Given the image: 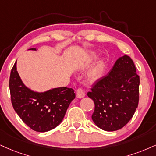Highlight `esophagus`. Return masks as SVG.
Segmentation results:
<instances>
[{
  "label": "esophagus",
  "mask_w": 156,
  "mask_h": 156,
  "mask_svg": "<svg viewBox=\"0 0 156 156\" xmlns=\"http://www.w3.org/2000/svg\"><path fill=\"white\" fill-rule=\"evenodd\" d=\"M76 97L78 98H83V97H85V92L83 89H78L76 91Z\"/></svg>",
  "instance_id": "esophagus-1"
}]
</instances>
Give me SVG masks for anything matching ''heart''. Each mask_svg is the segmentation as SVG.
Returning a JSON list of instances; mask_svg holds the SVG:
<instances>
[{"instance_id":"heart-1","label":"heart","mask_w":156,"mask_h":156,"mask_svg":"<svg viewBox=\"0 0 156 156\" xmlns=\"http://www.w3.org/2000/svg\"><path fill=\"white\" fill-rule=\"evenodd\" d=\"M95 54L92 53L91 54V57L94 56ZM103 73V62L99 61L96 65L94 66V67L88 73L87 77L89 80H98L99 78H101Z\"/></svg>"}]
</instances>
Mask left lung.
<instances>
[{
  "mask_svg": "<svg viewBox=\"0 0 156 156\" xmlns=\"http://www.w3.org/2000/svg\"><path fill=\"white\" fill-rule=\"evenodd\" d=\"M139 86L140 76L133 60L127 55L119 57L87 94L95 105L91 116L95 124L107 132L123 128L137 108Z\"/></svg>",
  "mask_w": 156,
  "mask_h": 156,
  "instance_id": "obj_1",
  "label": "left lung"
}]
</instances>
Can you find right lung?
<instances>
[{
	"label": "right lung",
	"instance_id": "right-lung-1",
	"mask_svg": "<svg viewBox=\"0 0 156 156\" xmlns=\"http://www.w3.org/2000/svg\"><path fill=\"white\" fill-rule=\"evenodd\" d=\"M28 50L37 51L36 48ZM13 108L25 124L33 130L46 132L62 121L70 102L76 97L71 88H53L36 91L24 85L16 70V62L9 79Z\"/></svg>",
	"mask_w": 156,
	"mask_h": 156
}]
</instances>
